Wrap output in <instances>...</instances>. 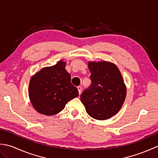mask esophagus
<instances>
[{
    "instance_id": "esophagus-1",
    "label": "esophagus",
    "mask_w": 158,
    "mask_h": 158,
    "mask_svg": "<svg viewBox=\"0 0 158 158\" xmlns=\"http://www.w3.org/2000/svg\"><path fill=\"white\" fill-rule=\"evenodd\" d=\"M77 89H78V91H79V95L81 94V89H82V88L81 86H78L77 87Z\"/></svg>"
}]
</instances>
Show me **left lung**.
<instances>
[{
	"label": "left lung",
	"instance_id": "1",
	"mask_svg": "<svg viewBox=\"0 0 158 158\" xmlns=\"http://www.w3.org/2000/svg\"><path fill=\"white\" fill-rule=\"evenodd\" d=\"M92 83L81 95L89 116L98 120L110 118L119 111L126 96V86L117 66L112 62H88Z\"/></svg>",
	"mask_w": 158,
	"mask_h": 158
}]
</instances>
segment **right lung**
Segmentation results:
<instances>
[{
  "instance_id": "1",
  "label": "right lung",
  "mask_w": 158,
  "mask_h": 158,
  "mask_svg": "<svg viewBox=\"0 0 158 158\" xmlns=\"http://www.w3.org/2000/svg\"><path fill=\"white\" fill-rule=\"evenodd\" d=\"M65 66L66 62L61 60L55 65L44 67L31 77L29 98L38 113L48 116L56 115L69 100L79 96Z\"/></svg>"
}]
</instances>
